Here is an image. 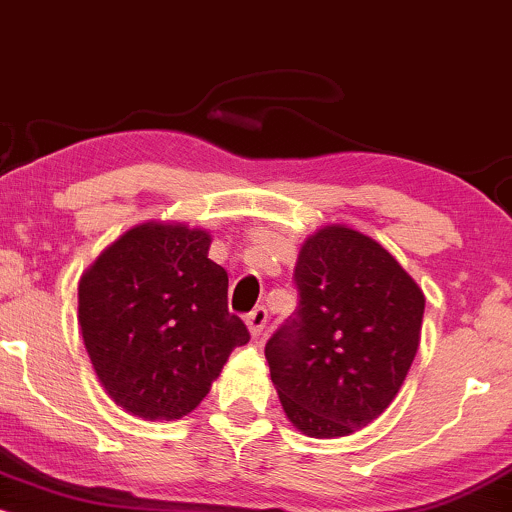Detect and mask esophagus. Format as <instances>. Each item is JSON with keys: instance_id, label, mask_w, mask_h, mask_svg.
<instances>
[{"instance_id": "obj_1", "label": "esophagus", "mask_w": 512, "mask_h": 512, "mask_svg": "<svg viewBox=\"0 0 512 512\" xmlns=\"http://www.w3.org/2000/svg\"><path fill=\"white\" fill-rule=\"evenodd\" d=\"M245 325H248V330H250L252 337H260L262 330H264V325H267V310H264V308L252 310V313L245 317Z\"/></svg>"}]
</instances>
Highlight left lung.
I'll use <instances>...</instances> for the list:
<instances>
[{"mask_svg":"<svg viewBox=\"0 0 512 512\" xmlns=\"http://www.w3.org/2000/svg\"><path fill=\"white\" fill-rule=\"evenodd\" d=\"M293 281L296 313L264 346L276 395L305 436H349L404 385L424 291L378 240L342 223L305 238Z\"/></svg>","mask_w":512,"mask_h":512,"instance_id":"1","label":"left lung"}]
</instances>
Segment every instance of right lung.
Masks as SVG:
<instances>
[{
	"label": "right lung",
	"mask_w": 512,
	"mask_h": 512,
	"mask_svg": "<svg viewBox=\"0 0 512 512\" xmlns=\"http://www.w3.org/2000/svg\"><path fill=\"white\" fill-rule=\"evenodd\" d=\"M211 236L146 221L110 243L79 279V325L98 383L127 414L173 421L209 395L248 327L228 313V274Z\"/></svg>",
	"instance_id": "1"
}]
</instances>
